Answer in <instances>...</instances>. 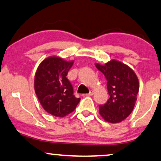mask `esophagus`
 Segmentation results:
<instances>
[{
  "label": "esophagus",
  "instance_id": "obj_1",
  "mask_svg": "<svg viewBox=\"0 0 161 161\" xmlns=\"http://www.w3.org/2000/svg\"><path fill=\"white\" fill-rule=\"evenodd\" d=\"M92 95H93V91H92V90H90V92L87 93L86 96H92Z\"/></svg>",
  "mask_w": 161,
  "mask_h": 161
}]
</instances>
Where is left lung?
Listing matches in <instances>:
<instances>
[{
	"label": "left lung",
	"mask_w": 161,
	"mask_h": 161,
	"mask_svg": "<svg viewBox=\"0 0 161 161\" xmlns=\"http://www.w3.org/2000/svg\"><path fill=\"white\" fill-rule=\"evenodd\" d=\"M106 77L110 98L106 104L99 105V114L106 122L118 123L134 110L140 88L137 77L128 65L112 59L104 65L96 64Z\"/></svg>",
	"instance_id": "8db88e82"
}]
</instances>
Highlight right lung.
<instances>
[{"instance_id": "right-lung-1", "label": "right lung", "mask_w": 161, "mask_h": 161, "mask_svg": "<svg viewBox=\"0 0 161 161\" xmlns=\"http://www.w3.org/2000/svg\"><path fill=\"white\" fill-rule=\"evenodd\" d=\"M74 61H65L59 57L45 59L37 68L34 89L39 102L48 114L64 117L75 110L80 98L73 95L72 85L67 74Z\"/></svg>"}]
</instances>
